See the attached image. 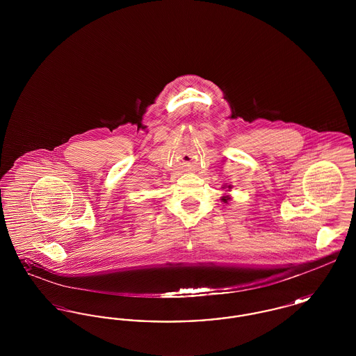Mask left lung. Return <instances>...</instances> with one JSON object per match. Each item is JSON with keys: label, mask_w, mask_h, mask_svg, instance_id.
<instances>
[{"label": "left lung", "mask_w": 356, "mask_h": 356, "mask_svg": "<svg viewBox=\"0 0 356 356\" xmlns=\"http://www.w3.org/2000/svg\"><path fill=\"white\" fill-rule=\"evenodd\" d=\"M228 189H231V186H228ZM221 200H222L224 203H227V202L229 200V196H222V197H221Z\"/></svg>", "instance_id": "obj_1"}]
</instances>
